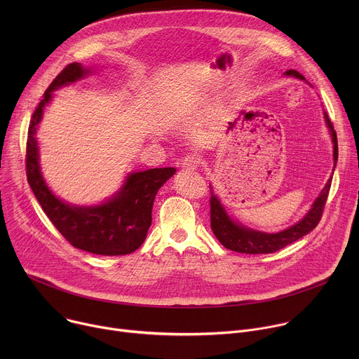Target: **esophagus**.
<instances>
[{"mask_svg": "<svg viewBox=\"0 0 359 359\" xmlns=\"http://www.w3.org/2000/svg\"><path fill=\"white\" fill-rule=\"evenodd\" d=\"M201 163V159L200 156L197 155H193V153H190V155H187L183 161H182V168L186 169V170H196Z\"/></svg>", "mask_w": 359, "mask_h": 359, "instance_id": "obj_1", "label": "esophagus"}]
</instances>
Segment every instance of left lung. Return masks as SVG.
Returning <instances> with one entry per match:
<instances>
[{
  "label": "left lung",
  "instance_id": "1",
  "mask_svg": "<svg viewBox=\"0 0 359 359\" xmlns=\"http://www.w3.org/2000/svg\"><path fill=\"white\" fill-rule=\"evenodd\" d=\"M290 76H295L299 79H304V76L290 69L285 72ZM327 123L331 129L332 135V142H334V162L337 163L338 159V142H337V133L334 130V126L325 114ZM331 180L332 177L327 182L325 187L323 189L320 197L316 200L313 204V209L309 212L301 222H298L295 226L276 234H267V233H260V231H254L250 229H245L233 220L226 215L224 209L222 208V204L219 198L213 194L210 196V226L217 237V240L229 250L237 251V252H245V254H270L276 252L288 244L297 241L302 236L309 234L311 230H314L324 213L327 198L330 194V187H331Z\"/></svg>",
  "mask_w": 359,
  "mask_h": 359
}]
</instances>
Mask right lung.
Segmentation results:
<instances>
[{"label":"right lung","instance_id":"right-lung-1","mask_svg":"<svg viewBox=\"0 0 359 359\" xmlns=\"http://www.w3.org/2000/svg\"><path fill=\"white\" fill-rule=\"evenodd\" d=\"M86 72L81 64L67 65L50 82L35 108L27 136L25 169L28 183L42 210L64 238L74 247L100 255H125L137 250L151 224V209L158 190L176 169L162 168L132 173L122 190L108 203L96 208H75L57 198L46 187L38 163L36 125L53 90L75 82Z\"/></svg>","mask_w":359,"mask_h":359}]
</instances>
